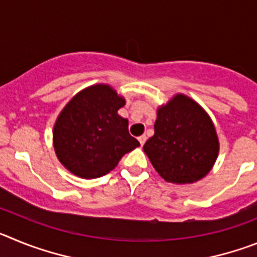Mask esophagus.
Returning a JSON list of instances; mask_svg holds the SVG:
<instances>
[{"label": "esophagus", "instance_id": "1", "mask_svg": "<svg viewBox=\"0 0 257 257\" xmlns=\"http://www.w3.org/2000/svg\"><path fill=\"white\" fill-rule=\"evenodd\" d=\"M138 140H139L140 145H142V147H143V145L145 144V142H147V136H145V135H142V136H139V139H138Z\"/></svg>", "mask_w": 257, "mask_h": 257}]
</instances>
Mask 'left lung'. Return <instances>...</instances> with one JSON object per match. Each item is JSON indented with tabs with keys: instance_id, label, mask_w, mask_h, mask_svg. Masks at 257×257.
I'll return each instance as SVG.
<instances>
[{
	"instance_id": "left-lung-1",
	"label": "left lung",
	"mask_w": 257,
	"mask_h": 257,
	"mask_svg": "<svg viewBox=\"0 0 257 257\" xmlns=\"http://www.w3.org/2000/svg\"><path fill=\"white\" fill-rule=\"evenodd\" d=\"M143 149L167 183L192 184L211 171L220 144L205 109L192 97L176 94L158 106L154 135Z\"/></svg>"
}]
</instances>
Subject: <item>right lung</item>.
I'll use <instances>...</instances> for the list:
<instances>
[{"label":"right lung","mask_w":257,"mask_h":257,"mask_svg":"<svg viewBox=\"0 0 257 257\" xmlns=\"http://www.w3.org/2000/svg\"><path fill=\"white\" fill-rule=\"evenodd\" d=\"M126 99L112 86L96 83L77 92L61 109L52 130L56 157L82 179L112 171L140 143L128 134V121L118 114Z\"/></svg>","instance_id":"right-lung-1"}]
</instances>
